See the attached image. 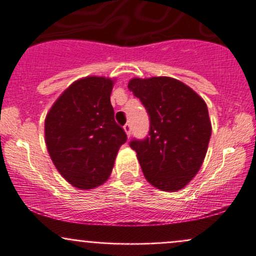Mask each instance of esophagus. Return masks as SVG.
Listing matches in <instances>:
<instances>
[{
	"label": "esophagus",
	"instance_id": "obj_1",
	"mask_svg": "<svg viewBox=\"0 0 256 256\" xmlns=\"http://www.w3.org/2000/svg\"><path fill=\"white\" fill-rule=\"evenodd\" d=\"M124 130H125L128 138H130V135H131V125H130V124H126V125L124 126Z\"/></svg>",
	"mask_w": 256,
	"mask_h": 256
}]
</instances>
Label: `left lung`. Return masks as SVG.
<instances>
[{
    "label": "left lung",
    "mask_w": 256,
    "mask_h": 256,
    "mask_svg": "<svg viewBox=\"0 0 256 256\" xmlns=\"http://www.w3.org/2000/svg\"><path fill=\"white\" fill-rule=\"evenodd\" d=\"M128 89L150 118L148 135L130 141L144 177L158 190H182L200 171L207 154L212 126L204 100L168 76L131 79Z\"/></svg>",
    "instance_id": "obj_1"
}]
</instances>
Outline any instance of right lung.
I'll use <instances>...</instances> for the list:
<instances>
[{
	"instance_id": "add662e5",
	"label": "right lung",
	"mask_w": 256,
	"mask_h": 256,
	"mask_svg": "<svg viewBox=\"0 0 256 256\" xmlns=\"http://www.w3.org/2000/svg\"><path fill=\"white\" fill-rule=\"evenodd\" d=\"M112 84L100 76L76 80L46 118L49 156L66 182L80 190H92L109 178L118 148L128 140L114 118Z\"/></svg>"
}]
</instances>
